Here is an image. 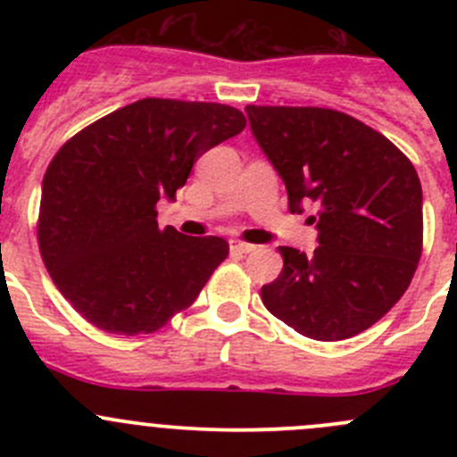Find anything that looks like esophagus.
Returning <instances> with one entry per match:
<instances>
[{
  "label": "esophagus",
  "mask_w": 457,
  "mask_h": 457,
  "mask_svg": "<svg viewBox=\"0 0 457 457\" xmlns=\"http://www.w3.org/2000/svg\"><path fill=\"white\" fill-rule=\"evenodd\" d=\"M229 250H232V254H250V252L256 250V245L243 241H229Z\"/></svg>",
  "instance_id": "1"
}]
</instances>
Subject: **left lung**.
Instances as JSON below:
<instances>
[{
  "instance_id": "obj_1",
  "label": "left lung",
  "mask_w": 457,
  "mask_h": 457,
  "mask_svg": "<svg viewBox=\"0 0 457 457\" xmlns=\"http://www.w3.org/2000/svg\"><path fill=\"white\" fill-rule=\"evenodd\" d=\"M252 132L287 187L289 212L314 210V256L278 247L283 271L262 305L314 340L370 329L400 301L422 254V187L411 161L349 114L247 105Z\"/></svg>"
}]
</instances>
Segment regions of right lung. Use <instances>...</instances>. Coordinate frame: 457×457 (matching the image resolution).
I'll list each match as a JSON object with an SVG mask.
<instances>
[{
    "mask_svg": "<svg viewBox=\"0 0 457 457\" xmlns=\"http://www.w3.org/2000/svg\"><path fill=\"white\" fill-rule=\"evenodd\" d=\"M223 104L141 99L59 147L41 186L37 241L50 278L99 329L152 334L187 310L229 254L219 237L159 228L201 154L245 128Z\"/></svg>",
    "mask_w": 457,
    "mask_h": 457,
    "instance_id": "add662e5",
    "label": "right lung"
}]
</instances>
